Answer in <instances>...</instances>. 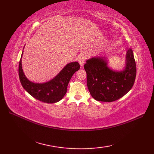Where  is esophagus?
I'll list each match as a JSON object with an SVG mask.
<instances>
[{"mask_svg":"<svg viewBox=\"0 0 154 154\" xmlns=\"http://www.w3.org/2000/svg\"><path fill=\"white\" fill-rule=\"evenodd\" d=\"M85 59H86L85 56V55H80V56L78 57V62H79L81 67L83 66V65L85 63Z\"/></svg>","mask_w":154,"mask_h":154,"instance_id":"34e87169","label":"esophagus"}]
</instances>
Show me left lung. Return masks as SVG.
<instances>
[{
    "mask_svg": "<svg viewBox=\"0 0 154 154\" xmlns=\"http://www.w3.org/2000/svg\"><path fill=\"white\" fill-rule=\"evenodd\" d=\"M84 68L88 89L91 96L98 101L112 102L120 99L132 89L136 79V62L131 49L127 51L122 70L111 69L104 56L87 60Z\"/></svg>",
    "mask_w": 154,
    "mask_h": 154,
    "instance_id": "obj_1",
    "label": "left lung"
}]
</instances>
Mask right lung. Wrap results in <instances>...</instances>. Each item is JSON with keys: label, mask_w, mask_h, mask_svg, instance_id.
Instances as JSON below:
<instances>
[{"label": "right lung", "mask_w": 154, "mask_h": 154, "mask_svg": "<svg viewBox=\"0 0 154 154\" xmlns=\"http://www.w3.org/2000/svg\"><path fill=\"white\" fill-rule=\"evenodd\" d=\"M19 62L18 74L23 88L35 99L46 103H55L63 99L67 93L69 82L73 75L79 69L77 61L71 62L62 69L54 79L43 83H34L25 76L22 67V57Z\"/></svg>", "instance_id": "obj_1"}]
</instances>
